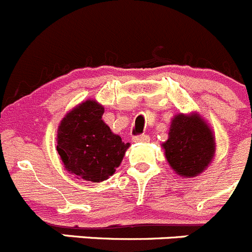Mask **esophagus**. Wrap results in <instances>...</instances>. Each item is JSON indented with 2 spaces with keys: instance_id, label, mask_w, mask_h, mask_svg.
<instances>
[{
  "instance_id": "obj_1",
  "label": "esophagus",
  "mask_w": 252,
  "mask_h": 252,
  "mask_svg": "<svg viewBox=\"0 0 252 252\" xmlns=\"http://www.w3.org/2000/svg\"><path fill=\"white\" fill-rule=\"evenodd\" d=\"M133 142H147L150 141L149 135H136L132 137Z\"/></svg>"
}]
</instances>
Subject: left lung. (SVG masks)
<instances>
[{"label":"left lung","instance_id":"obj_1","mask_svg":"<svg viewBox=\"0 0 252 252\" xmlns=\"http://www.w3.org/2000/svg\"><path fill=\"white\" fill-rule=\"evenodd\" d=\"M168 135L162 146L170 166L188 179L201 174L215 154L212 131L201 117L177 115L172 120Z\"/></svg>","mask_w":252,"mask_h":252}]
</instances>
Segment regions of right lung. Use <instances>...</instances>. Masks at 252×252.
<instances>
[{"mask_svg": "<svg viewBox=\"0 0 252 252\" xmlns=\"http://www.w3.org/2000/svg\"><path fill=\"white\" fill-rule=\"evenodd\" d=\"M102 115V106L89 100L68 112L59 126L57 151L64 168L78 179L92 182L108 179L130 146L111 132Z\"/></svg>", "mask_w": 252, "mask_h": 252, "instance_id": "obj_1", "label": "right lung"}]
</instances>
